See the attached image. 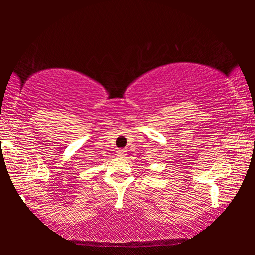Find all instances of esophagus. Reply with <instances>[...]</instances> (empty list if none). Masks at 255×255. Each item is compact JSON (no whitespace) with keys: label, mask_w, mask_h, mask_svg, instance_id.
<instances>
[{"label":"esophagus","mask_w":255,"mask_h":255,"mask_svg":"<svg viewBox=\"0 0 255 255\" xmlns=\"http://www.w3.org/2000/svg\"><path fill=\"white\" fill-rule=\"evenodd\" d=\"M117 156H119V157L126 156V150H125V149H118L117 150Z\"/></svg>","instance_id":"34e87169"}]
</instances>
